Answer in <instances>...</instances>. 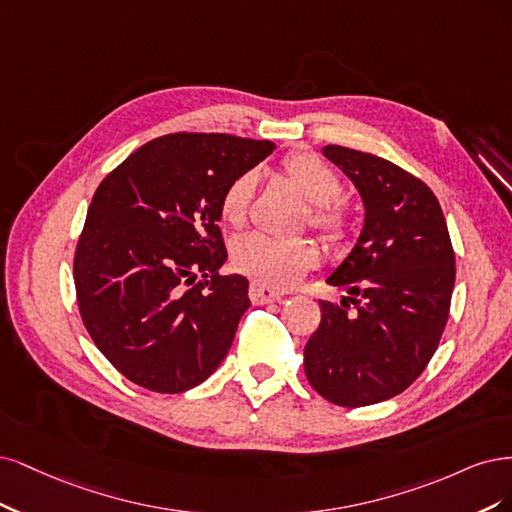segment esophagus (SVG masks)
<instances>
[{
    "mask_svg": "<svg viewBox=\"0 0 512 512\" xmlns=\"http://www.w3.org/2000/svg\"><path fill=\"white\" fill-rule=\"evenodd\" d=\"M249 295H251L253 304H270V302H276L283 298L285 291H280L268 283H261V280H253Z\"/></svg>",
    "mask_w": 512,
    "mask_h": 512,
    "instance_id": "obj_1",
    "label": "esophagus"
}]
</instances>
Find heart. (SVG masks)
<instances>
[{"mask_svg": "<svg viewBox=\"0 0 512 512\" xmlns=\"http://www.w3.org/2000/svg\"><path fill=\"white\" fill-rule=\"evenodd\" d=\"M285 174L312 204L310 223L327 236L342 232V214L336 206L342 200L340 176L312 153L289 155L283 163ZM257 187V172L244 170L225 185L219 197L221 219L238 227L249 214L253 193ZM234 266L261 283L272 287H287L315 266L317 246L304 238H276L268 234H246L236 240L232 249Z\"/></svg>", "mask_w": 512, "mask_h": 512, "instance_id": "heart-1", "label": "heart"}]
</instances>
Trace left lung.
<instances>
[{
    "instance_id": "8db88e82",
    "label": "left lung",
    "mask_w": 512,
    "mask_h": 512,
    "mask_svg": "<svg viewBox=\"0 0 512 512\" xmlns=\"http://www.w3.org/2000/svg\"><path fill=\"white\" fill-rule=\"evenodd\" d=\"M364 202V227L325 283L321 323L304 349L308 383L325 400L357 408L415 383L449 319L455 253L432 189L395 163L329 144L321 151Z\"/></svg>"
}]
</instances>
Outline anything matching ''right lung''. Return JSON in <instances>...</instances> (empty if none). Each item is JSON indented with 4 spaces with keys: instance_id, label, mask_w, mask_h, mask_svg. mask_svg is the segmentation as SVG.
<instances>
[{
    "instance_id": "add662e5",
    "label": "right lung",
    "mask_w": 512,
    "mask_h": 512,
    "mask_svg": "<svg viewBox=\"0 0 512 512\" xmlns=\"http://www.w3.org/2000/svg\"><path fill=\"white\" fill-rule=\"evenodd\" d=\"M274 148L170 134L140 146L97 187L74 257L76 298L95 346L131 383L183 393L221 366L251 300L244 276H219L227 259L219 197Z\"/></svg>"
}]
</instances>
